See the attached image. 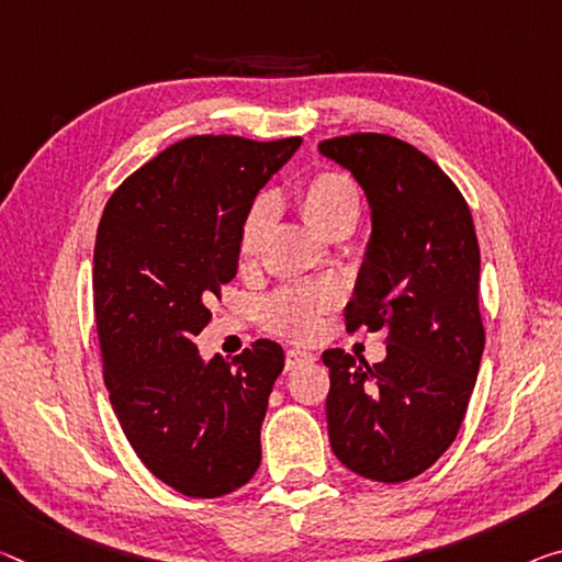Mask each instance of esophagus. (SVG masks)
<instances>
[{"label":"esophagus","instance_id":"34e87169","mask_svg":"<svg viewBox=\"0 0 562 562\" xmlns=\"http://www.w3.org/2000/svg\"><path fill=\"white\" fill-rule=\"evenodd\" d=\"M311 361H316V357L311 351L304 349H289L286 351V369H296L301 364H311Z\"/></svg>","mask_w":562,"mask_h":562}]
</instances>
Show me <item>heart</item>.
Returning a JSON list of instances; mask_svg holds the SVG:
<instances>
[{"instance_id":"heart-1","label":"heart","mask_w":562,"mask_h":562,"mask_svg":"<svg viewBox=\"0 0 562 562\" xmlns=\"http://www.w3.org/2000/svg\"><path fill=\"white\" fill-rule=\"evenodd\" d=\"M299 211L318 236L334 238L351 233L361 218V193L357 180L341 170H318L296 191ZM271 203L266 198L248 209L238 231V261L251 263L271 226ZM339 304L331 286H286L266 301L263 318L269 329L289 339L308 341L324 329V316Z\"/></svg>"}]
</instances>
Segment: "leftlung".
<instances>
[{
  "mask_svg": "<svg viewBox=\"0 0 562 562\" xmlns=\"http://www.w3.org/2000/svg\"><path fill=\"white\" fill-rule=\"evenodd\" d=\"M318 150L353 172L371 205L347 329H386L374 367L324 351L329 442L344 468L394 485L431 468L468 412L485 349L477 236L460 188L400 137L351 133Z\"/></svg>",
  "mask_w": 562,
  "mask_h": 562,
  "instance_id": "obj_1",
  "label": "left lung"
}]
</instances>
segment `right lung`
I'll use <instances>...</instances> for the list:
<instances>
[{"label":"right lung","instance_id":"right-lung-1","mask_svg":"<svg viewBox=\"0 0 562 562\" xmlns=\"http://www.w3.org/2000/svg\"><path fill=\"white\" fill-rule=\"evenodd\" d=\"M301 137L193 135L127 176L102 211L92 296L102 376L127 442L188 497L244 487L283 349L258 339L203 364L193 339L238 269V231Z\"/></svg>","mask_w":562,"mask_h":562}]
</instances>
